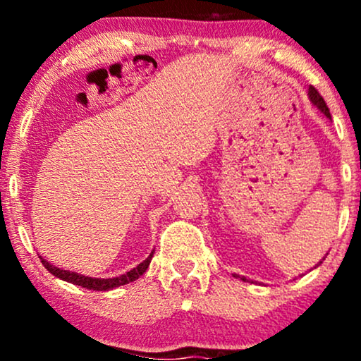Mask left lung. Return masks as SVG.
<instances>
[{
	"label": "left lung",
	"instance_id": "obj_1",
	"mask_svg": "<svg viewBox=\"0 0 361 361\" xmlns=\"http://www.w3.org/2000/svg\"><path fill=\"white\" fill-rule=\"evenodd\" d=\"M307 94H309V100H310V103H312V105H314V106H316V109H317L319 111H321V114H324V115H326V117L331 120V114H329V109H327L326 102H324V100H322V97H321V94H319V93H317V90H316V88H314V86H309V91H307ZM322 261H324V258H322L321 261H319V263H317V264H316V267H314V268H317V267H319V264H321V263H322ZM234 276H235V279H241L243 281H247V279H246V276H239V275H234Z\"/></svg>",
	"mask_w": 361,
	"mask_h": 361
}]
</instances>
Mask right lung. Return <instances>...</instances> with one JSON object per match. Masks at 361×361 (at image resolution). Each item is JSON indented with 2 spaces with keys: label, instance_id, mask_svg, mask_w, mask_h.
I'll return each instance as SVG.
<instances>
[{
  "label": "right lung",
  "instance_id": "add662e5",
  "mask_svg": "<svg viewBox=\"0 0 361 361\" xmlns=\"http://www.w3.org/2000/svg\"><path fill=\"white\" fill-rule=\"evenodd\" d=\"M152 256H154V250L149 252L147 258L144 259L142 263H139L137 267L132 268V270H128L127 273H123V275L111 276V279H93V276L81 275V273H76V271L62 270V268L54 267L52 263H49L47 259L42 258V256H39V258H40V261H42L44 267L47 268V271L52 273L56 279H61V280L68 281V283L78 285V287H82V288L98 290V292H106V290H114L117 287H122V285L130 283V281H135L139 279V276H142L149 268V263H151Z\"/></svg>",
  "mask_w": 361,
  "mask_h": 361
}]
</instances>
